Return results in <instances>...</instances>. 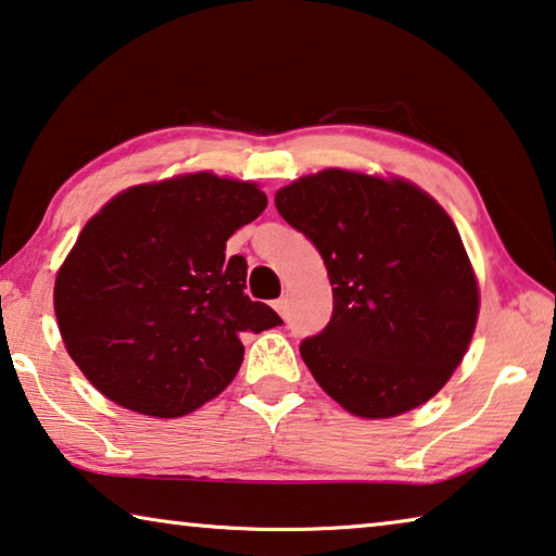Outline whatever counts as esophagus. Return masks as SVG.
<instances>
[{"label": "esophagus", "instance_id": "obj_1", "mask_svg": "<svg viewBox=\"0 0 556 556\" xmlns=\"http://www.w3.org/2000/svg\"><path fill=\"white\" fill-rule=\"evenodd\" d=\"M275 309L281 314V317H287L289 306H287V300H285V296H281V300H277V302H275Z\"/></svg>", "mask_w": 556, "mask_h": 556}]
</instances>
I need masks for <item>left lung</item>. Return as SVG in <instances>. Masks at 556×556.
<instances>
[{
	"mask_svg": "<svg viewBox=\"0 0 556 556\" xmlns=\"http://www.w3.org/2000/svg\"><path fill=\"white\" fill-rule=\"evenodd\" d=\"M287 225L327 264L334 312L300 354L364 419L404 414L450 382L469 350L479 289L454 222L404 179L325 169L279 189Z\"/></svg>",
	"mask_w": 556,
	"mask_h": 556,
	"instance_id": "left-lung-1",
	"label": "left lung"
}]
</instances>
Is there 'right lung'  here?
Instances as JSON below:
<instances>
[{
  "mask_svg": "<svg viewBox=\"0 0 556 556\" xmlns=\"http://www.w3.org/2000/svg\"><path fill=\"white\" fill-rule=\"evenodd\" d=\"M267 206L252 181L212 172L131 187L87 222L54 281L66 352L106 400L174 419L222 394L247 331L281 325L244 294L227 239Z\"/></svg>",
  "mask_w": 556,
  "mask_h": 556,
  "instance_id": "add662e5",
  "label": "right lung"
}]
</instances>
